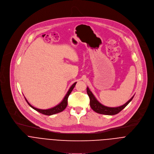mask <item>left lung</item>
<instances>
[{
	"label": "left lung",
	"mask_w": 154,
	"mask_h": 154,
	"mask_svg": "<svg viewBox=\"0 0 154 154\" xmlns=\"http://www.w3.org/2000/svg\"><path fill=\"white\" fill-rule=\"evenodd\" d=\"M87 94L90 97V103L91 108L93 109L94 112L97 113L106 115H115L119 113L122 109L130 102V101L133 99L134 96L131 97L129 100H128L125 104L118 106V107H108L104 106L103 105L101 104L94 97L92 92L90 90L88 87L86 88Z\"/></svg>",
	"instance_id": "obj_1"
}]
</instances>
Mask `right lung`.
<instances>
[{"label": "right lung", "instance_id": "add662e5", "mask_svg": "<svg viewBox=\"0 0 154 154\" xmlns=\"http://www.w3.org/2000/svg\"><path fill=\"white\" fill-rule=\"evenodd\" d=\"M77 82H75L71 87L70 88L69 90V91H68L66 95L65 96V97H64L63 100L59 103L57 105H56L55 106L53 107V108H49V109H38V108H36L34 106H33L32 105H31L29 102L27 101V100L26 99V98L25 97V99L26 100V102H27V103L34 109H35L36 111L39 112L40 113H42L43 115H48V116H50V115H55V114H57V113H58L60 112H63L64 109L66 108L67 105H68V97L69 96V94H71V93L72 92V91L73 90L74 88L75 87V85H76Z\"/></svg>", "mask_w": 154, "mask_h": 154}]
</instances>
